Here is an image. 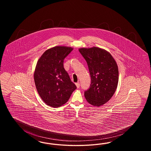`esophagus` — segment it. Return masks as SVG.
Returning a JSON list of instances; mask_svg holds the SVG:
<instances>
[{
	"instance_id": "1",
	"label": "esophagus",
	"mask_w": 151,
	"mask_h": 151,
	"mask_svg": "<svg viewBox=\"0 0 151 151\" xmlns=\"http://www.w3.org/2000/svg\"><path fill=\"white\" fill-rule=\"evenodd\" d=\"M75 84H76V86L77 88H79V87H80V83H76Z\"/></svg>"
}]
</instances>
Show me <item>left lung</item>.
<instances>
[{"label": "left lung", "instance_id": "1", "mask_svg": "<svg viewBox=\"0 0 151 151\" xmlns=\"http://www.w3.org/2000/svg\"><path fill=\"white\" fill-rule=\"evenodd\" d=\"M79 51L87 62L91 77V86L84 93L86 99L93 106H102L110 100L118 86L116 62L109 52L97 47H81Z\"/></svg>", "mask_w": 151, "mask_h": 151}]
</instances>
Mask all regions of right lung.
Instances as JSON below:
<instances>
[{
	"instance_id": "obj_1",
	"label": "right lung",
	"mask_w": 151,
	"mask_h": 151,
	"mask_svg": "<svg viewBox=\"0 0 151 151\" xmlns=\"http://www.w3.org/2000/svg\"><path fill=\"white\" fill-rule=\"evenodd\" d=\"M73 50L71 47L57 46L43 52L34 72L36 89L47 105L59 108L69 100L76 86L63 67V60Z\"/></svg>"
}]
</instances>
